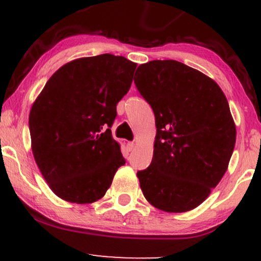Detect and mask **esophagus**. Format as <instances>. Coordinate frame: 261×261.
<instances>
[{
	"instance_id": "obj_1",
	"label": "esophagus",
	"mask_w": 261,
	"mask_h": 261,
	"mask_svg": "<svg viewBox=\"0 0 261 261\" xmlns=\"http://www.w3.org/2000/svg\"><path fill=\"white\" fill-rule=\"evenodd\" d=\"M127 149H128V151H134V149H135V143L134 142H128L127 143Z\"/></svg>"
}]
</instances>
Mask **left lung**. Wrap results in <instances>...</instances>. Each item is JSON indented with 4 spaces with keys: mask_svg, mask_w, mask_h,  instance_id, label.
<instances>
[{
    "mask_svg": "<svg viewBox=\"0 0 261 261\" xmlns=\"http://www.w3.org/2000/svg\"><path fill=\"white\" fill-rule=\"evenodd\" d=\"M135 85L154 113L153 158L137 172L146 200L166 212H187L211 194L228 168L236 124L220 86L175 60L137 67Z\"/></svg>",
    "mask_w": 261,
    "mask_h": 261,
    "instance_id": "8db88e82",
    "label": "left lung"
}]
</instances>
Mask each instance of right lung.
<instances>
[{"instance_id":"add662e5","label":"right lung","mask_w":261,"mask_h":261,"mask_svg":"<svg viewBox=\"0 0 261 261\" xmlns=\"http://www.w3.org/2000/svg\"><path fill=\"white\" fill-rule=\"evenodd\" d=\"M136 66L112 54L76 59L50 77L33 103V155L60 199L98 201L125 164L110 128L116 104L130 89Z\"/></svg>"}]
</instances>
